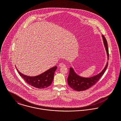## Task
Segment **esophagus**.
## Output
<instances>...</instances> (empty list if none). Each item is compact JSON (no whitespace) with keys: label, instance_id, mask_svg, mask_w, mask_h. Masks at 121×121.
<instances>
[{"label":"esophagus","instance_id":"34e87169","mask_svg":"<svg viewBox=\"0 0 121 121\" xmlns=\"http://www.w3.org/2000/svg\"><path fill=\"white\" fill-rule=\"evenodd\" d=\"M59 66L60 67H66V65L64 64H63V63H60L59 64Z\"/></svg>","mask_w":121,"mask_h":121}]
</instances>
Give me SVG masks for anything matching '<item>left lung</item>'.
<instances>
[{
    "label": "left lung",
    "instance_id": "1",
    "mask_svg": "<svg viewBox=\"0 0 121 121\" xmlns=\"http://www.w3.org/2000/svg\"><path fill=\"white\" fill-rule=\"evenodd\" d=\"M102 36L107 53V58L108 60L109 54L107 41L104 35H102ZM108 66V62L107 61L104 69L100 73L90 77H83L81 76L76 73L73 68H70L69 75L68 78V84L72 89L76 91H80L87 89L95 85L98 81L106 71Z\"/></svg>",
    "mask_w": 121,
    "mask_h": 121
}]
</instances>
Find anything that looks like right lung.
I'll return each mask as SVG.
<instances>
[{"instance_id": "right-lung-1", "label": "right lung", "mask_w": 121, "mask_h": 121, "mask_svg": "<svg viewBox=\"0 0 121 121\" xmlns=\"http://www.w3.org/2000/svg\"><path fill=\"white\" fill-rule=\"evenodd\" d=\"M57 69V67L54 66L38 75L30 76L22 73L16 68L18 73L26 83L32 86L39 89L45 88L52 84L54 72Z\"/></svg>"}]
</instances>
